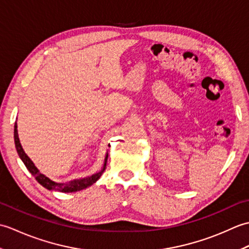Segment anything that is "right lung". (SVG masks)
Here are the masks:
<instances>
[{"label": "right lung", "mask_w": 249, "mask_h": 249, "mask_svg": "<svg viewBox=\"0 0 249 249\" xmlns=\"http://www.w3.org/2000/svg\"><path fill=\"white\" fill-rule=\"evenodd\" d=\"M14 138H15V145H16V150L18 152V155L21 158V160L23 161L25 165L26 169L31 172L32 176H33L36 181L38 182L40 185L49 190H57V192H62V193H73V192H79V190H82L84 188H87L89 186H91L92 184H94L97 179L100 178V176L104 173L105 169H106V162H107V158L108 154L106 155L105 158V163L102 170L99 172L92 174L91 177L88 178H79V179H73V181L67 182V183H56L54 181H51L49 178H47L44 176L43 173H40L38 169L35 167V165L30 160V157L25 154L22 146H21L19 137H18V130H17V123H15V129H14Z\"/></svg>", "instance_id": "obj_1"}]
</instances>
